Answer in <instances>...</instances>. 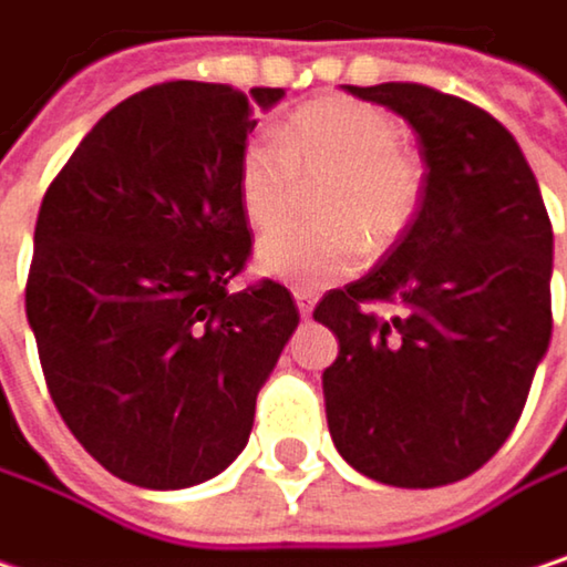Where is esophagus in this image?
I'll list each match as a JSON object with an SVG mask.
<instances>
[{
  "mask_svg": "<svg viewBox=\"0 0 567 567\" xmlns=\"http://www.w3.org/2000/svg\"><path fill=\"white\" fill-rule=\"evenodd\" d=\"M293 300H297V310H300V317L307 320V317L313 313V297H310V293H303V290H297V293H293Z\"/></svg>",
  "mask_w": 567,
  "mask_h": 567,
  "instance_id": "34e87169",
  "label": "esophagus"
}]
</instances>
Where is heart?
Listing matches in <instances>:
<instances>
[{
  "label": "heart",
  "mask_w": 567,
  "mask_h": 567,
  "mask_svg": "<svg viewBox=\"0 0 567 567\" xmlns=\"http://www.w3.org/2000/svg\"><path fill=\"white\" fill-rule=\"evenodd\" d=\"M400 125L377 105L320 99L293 112L284 132H257L237 161V200L257 227H277L297 204L303 181L323 190V230L284 227L257 244V270L287 287L320 290L363 267L367 240L393 247L423 200V171L400 147Z\"/></svg>",
  "instance_id": "heart-1"
}]
</instances>
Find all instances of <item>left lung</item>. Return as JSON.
Wrapping results in <instances>:
<instances>
[{
	"mask_svg": "<svg viewBox=\"0 0 567 567\" xmlns=\"http://www.w3.org/2000/svg\"><path fill=\"white\" fill-rule=\"evenodd\" d=\"M410 122L420 210L313 320L340 340L323 370L337 452L367 478L435 488L482 468L515 429L551 340V220L518 142L482 109L425 85H347ZM393 299L383 324L362 303Z\"/></svg>",
	"mask_w": 567,
	"mask_h": 567,
	"instance_id": "1",
	"label": "left lung"
}]
</instances>
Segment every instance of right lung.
I'll return each mask as SVG.
<instances>
[{"mask_svg":"<svg viewBox=\"0 0 567 567\" xmlns=\"http://www.w3.org/2000/svg\"><path fill=\"white\" fill-rule=\"evenodd\" d=\"M284 89L164 82L115 105L49 184L25 287L49 393L112 475L187 488L247 445L300 313L230 290L250 257L237 161Z\"/></svg>","mask_w":567,"mask_h":567,"instance_id":"add662e5","label":"right lung"}]
</instances>
